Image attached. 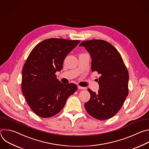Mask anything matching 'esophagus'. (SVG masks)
Wrapping results in <instances>:
<instances>
[{
    "label": "esophagus",
    "instance_id": "1",
    "mask_svg": "<svg viewBox=\"0 0 149 149\" xmlns=\"http://www.w3.org/2000/svg\"><path fill=\"white\" fill-rule=\"evenodd\" d=\"M77 87H78L79 89H81V90H83V89H86V87H81V86H78Z\"/></svg>",
    "mask_w": 149,
    "mask_h": 149
}]
</instances>
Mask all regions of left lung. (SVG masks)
<instances>
[{"label":"left lung","instance_id":"8db88e82","mask_svg":"<svg viewBox=\"0 0 149 149\" xmlns=\"http://www.w3.org/2000/svg\"><path fill=\"white\" fill-rule=\"evenodd\" d=\"M92 58L91 69L100 76L97 79V93L90 88L91 98L85 103L87 112L98 120H104L114 116L122 107L128 96L129 73L120 54L109 42L103 40L82 42Z\"/></svg>","mask_w":149,"mask_h":149}]
</instances>
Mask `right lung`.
Returning a JSON list of instances; mask_svg holds the SVG:
<instances>
[{
    "label": "right lung",
    "mask_w": 149,
    "mask_h": 149,
    "mask_svg": "<svg viewBox=\"0 0 149 149\" xmlns=\"http://www.w3.org/2000/svg\"><path fill=\"white\" fill-rule=\"evenodd\" d=\"M80 42L51 38L37 45L29 54L22 70V90L26 102L38 116L47 118L60 112L77 87L57 78L67 55Z\"/></svg>",
    "instance_id": "add662e5"
}]
</instances>
